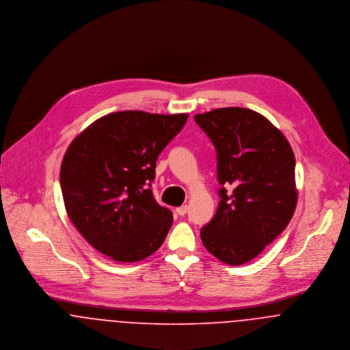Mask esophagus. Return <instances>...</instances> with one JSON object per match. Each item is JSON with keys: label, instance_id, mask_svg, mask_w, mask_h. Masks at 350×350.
<instances>
[{"label": "esophagus", "instance_id": "34e87169", "mask_svg": "<svg viewBox=\"0 0 350 350\" xmlns=\"http://www.w3.org/2000/svg\"><path fill=\"white\" fill-rule=\"evenodd\" d=\"M176 211H177V214H178V215L183 217V215L187 213V206H186V204H183L181 207H177V208H176Z\"/></svg>", "mask_w": 350, "mask_h": 350}]
</instances>
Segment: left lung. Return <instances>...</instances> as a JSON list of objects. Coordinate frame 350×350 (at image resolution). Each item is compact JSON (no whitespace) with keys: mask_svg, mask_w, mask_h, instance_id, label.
I'll return each instance as SVG.
<instances>
[{"mask_svg":"<svg viewBox=\"0 0 350 350\" xmlns=\"http://www.w3.org/2000/svg\"><path fill=\"white\" fill-rule=\"evenodd\" d=\"M194 119L215 146L217 180L223 185L217 214L200 230V239L221 262L243 265L265 250L294 215V152L267 118L250 109H215Z\"/></svg>","mask_w":350,"mask_h":350,"instance_id":"8db88e82","label":"left lung"}]
</instances>
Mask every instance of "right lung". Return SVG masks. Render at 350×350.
Returning <instances> with one entry per match:
<instances>
[{
    "label": "right lung",
    "mask_w": 350,
    "mask_h": 350,
    "mask_svg": "<svg viewBox=\"0 0 350 350\" xmlns=\"http://www.w3.org/2000/svg\"><path fill=\"white\" fill-rule=\"evenodd\" d=\"M189 114L140 110L97 119L69 144L60 167L68 217L83 239L118 262H136L161 247L173 223L150 183L156 161Z\"/></svg>",
    "instance_id": "obj_1"
}]
</instances>
